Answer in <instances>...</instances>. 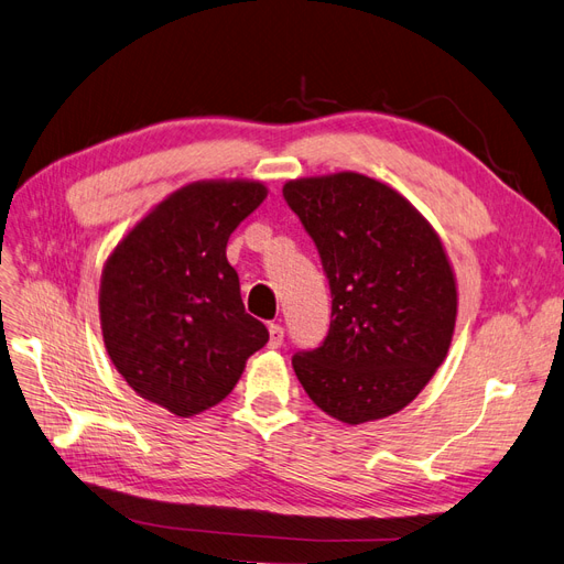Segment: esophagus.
Returning <instances> with one entry per match:
<instances>
[{"instance_id": "obj_1", "label": "esophagus", "mask_w": 564, "mask_h": 564, "mask_svg": "<svg viewBox=\"0 0 564 564\" xmlns=\"http://www.w3.org/2000/svg\"><path fill=\"white\" fill-rule=\"evenodd\" d=\"M268 332H270L268 346H270V348H280V346L284 344V329L280 327V324H270Z\"/></svg>"}]
</instances>
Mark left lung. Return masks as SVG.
Here are the masks:
<instances>
[{
	"instance_id": "obj_1",
	"label": "left lung",
	"mask_w": 564,
	"mask_h": 564,
	"mask_svg": "<svg viewBox=\"0 0 564 564\" xmlns=\"http://www.w3.org/2000/svg\"><path fill=\"white\" fill-rule=\"evenodd\" d=\"M282 195L332 292L327 336L292 357L301 386L344 423L400 412L454 334L456 284L437 235L400 193L362 174L289 181Z\"/></svg>"
}]
</instances>
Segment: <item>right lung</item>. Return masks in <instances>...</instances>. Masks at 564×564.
<instances>
[{
    "label": "right lung",
    "mask_w": 564,
    "mask_h": 564,
    "mask_svg": "<svg viewBox=\"0 0 564 564\" xmlns=\"http://www.w3.org/2000/svg\"><path fill=\"white\" fill-rule=\"evenodd\" d=\"M263 199L261 183L185 185L106 263L98 303L110 360L141 398L176 416L218 404L268 344L226 259L232 230Z\"/></svg>",
    "instance_id": "obj_1"
}]
</instances>
